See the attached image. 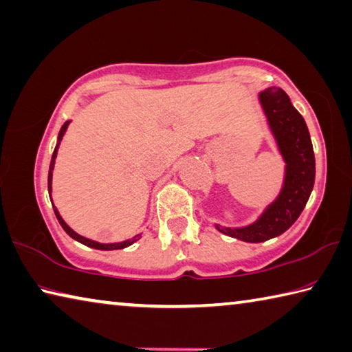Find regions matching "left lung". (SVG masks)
<instances>
[{"label": "left lung", "instance_id": "obj_1", "mask_svg": "<svg viewBox=\"0 0 352 352\" xmlns=\"http://www.w3.org/2000/svg\"><path fill=\"white\" fill-rule=\"evenodd\" d=\"M258 101L283 157L285 178L276 200L251 225H215L221 234L246 243H261L287 231L308 203L316 180V158L308 126L286 92L280 87H267L258 94Z\"/></svg>", "mask_w": 352, "mask_h": 352}]
</instances>
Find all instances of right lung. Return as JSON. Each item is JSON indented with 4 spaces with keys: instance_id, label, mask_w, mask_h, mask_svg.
Returning <instances> with one entry per match:
<instances>
[{
    "instance_id": "right-lung-1",
    "label": "right lung",
    "mask_w": 352,
    "mask_h": 352,
    "mask_svg": "<svg viewBox=\"0 0 352 352\" xmlns=\"http://www.w3.org/2000/svg\"><path fill=\"white\" fill-rule=\"evenodd\" d=\"M69 124H70V120H69V121H66V123L61 126L60 133H58V142H56L55 151H54V154H52V160H50V166H49V177H47V189H49L50 201H52V172H54V166H55V158H56V154H58L60 143H61L63 137H65V133H66V131H67V126H69ZM52 206H54V204H52ZM54 212H55V215H56V219H58L61 228L65 229L67 235H70V237H72L74 240L80 241L81 245L89 246V248H94V249H100V251H115V249H124V248H127V246H131L132 243H135L137 240H140V237H142V234H138V235H135V237H132V239H129V240H124V241H120V243H98V241H94V240H91V239L82 237V235L76 234V232L74 231V229H70V228L66 225V221L61 219V215H60V212H58V209H56L55 206H54Z\"/></svg>"
}]
</instances>
